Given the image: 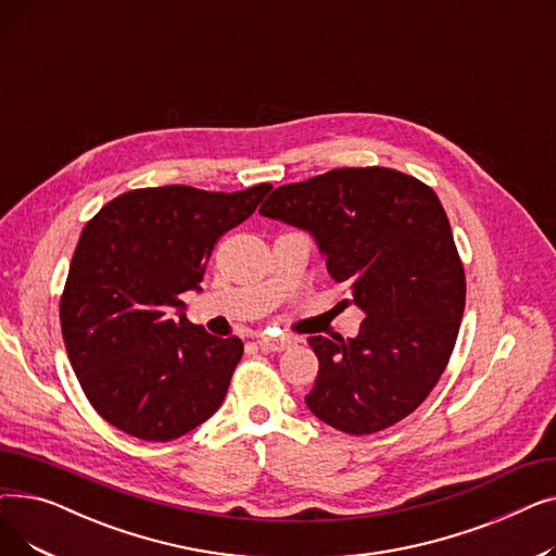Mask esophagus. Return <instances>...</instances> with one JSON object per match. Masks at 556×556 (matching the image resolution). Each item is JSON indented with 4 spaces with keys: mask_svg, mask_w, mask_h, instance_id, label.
I'll list each match as a JSON object with an SVG mask.
<instances>
[{
    "mask_svg": "<svg viewBox=\"0 0 556 556\" xmlns=\"http://www.w3.org/2000/svg\"><path fill=\"white\" fill-rule=\"evenodd\" d=\"M256 342H258V346L263 349V352H283V349H290V346L295 344L293 338H286V336H273V338L263 336Z\"/></svg>",
    "mask_w": 556,
    "mask_h": 556,
    "instance_id": "esophagus-1",
    "label": "esophagus"
}]
</instances>
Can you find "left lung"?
Wrapping results in <instances>:
<instances>
[{"mask_svg":"<svg viewBox=\"0 0 556 556\" xmlns=\"http://www.w3.org/2000/svg\"><path fill=\"white\" fill-rule=\"evenodd\" d=\"M261 216L308 231L363 313L356 338L311 336L319 361L308 410L346 434L415 413L444 374L466 281L437 193L394 168H333L275 189Z\"/></svg>","mask_w":556,"mask_h":556,"instance_id":"8db88e82","label":"left lung"}]
</instances>
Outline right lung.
I'll return each instance as SVG.
<instances>
[{
  "instance_id": "right-lung-1",
  "label": "right lung",
  "mask_w": 556,
  "mask_h": 556,
  "mask_svg": "<svg viewBox=\"0 0 556 556\" xmlns=\"http://www.w3.org/2000/svg\"><path fill=\"white\" fill-rule=\"evenodd\" d=\"M270 189H135L85 225L61 327L78 383L108 424L170 442L218 410L243 342L191 325L180 295L200 290L216 241Z\"/></svg>"
}]
</instances>
